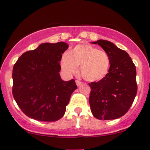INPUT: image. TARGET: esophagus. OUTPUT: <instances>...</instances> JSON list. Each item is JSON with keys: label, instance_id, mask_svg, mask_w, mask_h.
Listing matches in <instances>:
<instances>
[{"label": "esophagus", "instance_id": "1", "mask_svg": "<svg viewBox=\"0 0 150 150\" xmlns=\"http://www.w3.org/2000/svg\"><path fill=\"white\" fill-rule=\"evenodd\" d=\"M75 82H76V85L77 86L81 85H82V82H81V81H80V80H76V81H75Z\"/></svg>", "mask_w": 150, "mask_h": 150}]
</instances>
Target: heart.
Masks as SVG:
<instances>
[{"mask_svg": "<svg viewBox=\"0 0 150 150\" xmlns=\"http://www.w3.org/2000/svg\"><path fill=\"white\" fill-rule=\"evenodd\" d=\"M80 65L82 77L87 81L100 80L106 76L110 67L108 53L90 44H79L61 60L63 72L68 75L76 74Z\"/></svg>", "mask_w": 150, "mask_h": 150, "instance_id": "b5f03b06", "label": "heart"}]
</instances>
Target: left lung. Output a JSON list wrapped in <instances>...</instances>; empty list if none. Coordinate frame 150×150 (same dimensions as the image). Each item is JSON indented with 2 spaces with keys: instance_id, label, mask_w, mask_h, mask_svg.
I'll use <instances>...</instances> for the list:
<instances>
[{
  "instance_id": "1",
  "label": "left lung",
  "mask_w": 150,
  "mask_h": 150,
  "mask_svg": "<svg viewBox=\"0 0 150 150\" xmlns=\"http://www.w3.org/2000/svg\"><path fill=\"white\" fill-rule=\"evenodd\" d=\"M92 44L108 53L110 68L104 78L89 84L91 111L97 119H116L127 113L137 94L135 65L128 53L112 42L99 39Z\"/></svg>"
}]
</instances>
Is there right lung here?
Masks as SVG:
<instances>
[{"label":"right lung","mask_w":150,"mask_h":150,"mask_svg":"<svg viewBox=\"0 0 150 150\" xmlns=\"http://www.w3.org/2000/svg\"><path fill=\"white\" fill-rule=\"evenodd\" d=\"M65 42L43 43L24 53L13 70V94L26 116L39 121H56L64 116L75 80L63 81L59 72Z\"/></svg>","instance_id":"add662e5"}]
</instances>
